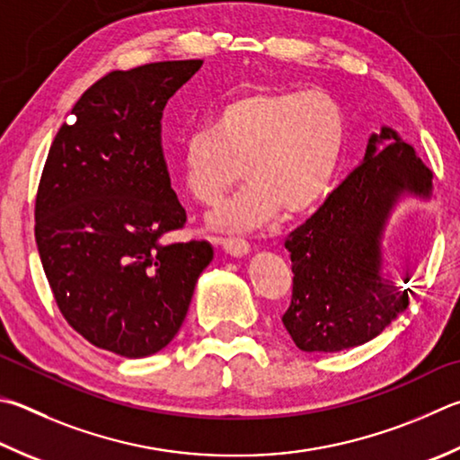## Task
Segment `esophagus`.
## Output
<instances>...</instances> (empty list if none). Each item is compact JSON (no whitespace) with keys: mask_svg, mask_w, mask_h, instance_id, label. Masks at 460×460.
Listing matches in <instances>:
<instances>
[{"mask_svg":"<svg viewBox=\"0 0 460 460\" xmlns=\"http://www.w3.org/2000/svg\"><path fill=\"white\" fill-rule=\"evenodd\" d=\"M221 245L225 249V253L231 257H243L249 253V249H252L247 241L241 237H225V239H221Z\"/></svg>","mask_w":460,"mask_h":460,"instance_id":"obj_1","label":"esophagus"}]
</instances>
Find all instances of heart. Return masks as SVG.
I'll use <instances>...</instances> for the list:
<instances>
[{
  "label": "heart",
  "mask_w": 460,
  "mask_h": 460,
  "mask_svg": "<svg viewBox=\"0 0 460 460\" xmlns=\"http://www.w3.org/2000/svg\"><path fill=\"white\" fill-rule=\"evenodd\" d=\"M346 140L344 111L323 90H259L233 100L208 127L190 130L181 148L189 195L219 205L252 181L213 221L255 229L278 213L310 211L330 190Z\"/></svg>",
  "instance_id": "heart-1"
}]
</instances>
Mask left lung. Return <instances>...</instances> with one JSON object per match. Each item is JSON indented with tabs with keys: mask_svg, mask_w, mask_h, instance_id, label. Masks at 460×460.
I'll return each mask as SVG.
<instances>
[{
	"mask_svg": "<svg viewBox=\"0 0 460 460\" xmlns=\"http://www.w3.org/2000/svg\"><path fill=\"white\" fill-rule=\"evenodd\" d=\"M404 195L430 199L432 172L412 145L384 127L364 161L291 231L294 289L281 322L304 352H340L378 336L414 291L382 275V239ZM408 273L402 283H411Z\"/></svg>",
	"mask_w": 460,
	"mask_h": 460,
	"instance_id": "obj_1",
	"label": "left lung"
}]
</instances>
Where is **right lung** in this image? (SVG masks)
<instances>
[{
    "label": "right lung",
    "mask_w": 460,
    "mask_h": 460,
    "mask_svg": "<svg viewBox=\"0 0 460 460\" xmlns=\"http://www.w3.org/2000/svg\"><path fill=\"white\" fill-rule=\"evenodd\" d=\"M201 66L106 74L74 104L41 171L36 243L56 304L82 338L124 358L177 336L213 259L207 241H161L187 223L163 155V111Z\"/></svg>",
    "instance_id": "right-lung-1"
}]
</instances>
